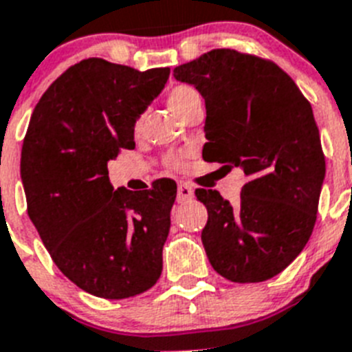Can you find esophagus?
Here are the masks:
<instances>
[{
    "label": "esophagus",
    "mask_w": 352,
    "mask_h": 352,
    "mask_svg": "<svg viewBox=\"0 0 352 352\" xmlns=\"http://www.w3.org/2000/svg\"><path fill=\"white\" fill-rule=\"evenodd\" d=\"M178 203H188L194 199V188L188 183H179L178 185Z\"/></svg>",
    "instance_id": "1"
}]
</instances>
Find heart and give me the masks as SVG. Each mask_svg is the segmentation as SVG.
I'll return each instance as SVG.
<instances>
[{
    "instance_id": "obj_1",
    "label": "heart",
    "mask_w": 352,
    "mask_h": 352,
    "mask_svg": "<svg viewBox=\"0 0 352 352\" xmlns=\"http://www.w3.org/2000/svg\"><path fill=\"white\" fill-rule=\"evenodd\" d=\"M195 96H199V95H197V91L192 88V86L179 84V86H174V88L169 91V95H167V104H169V107L173 109L174 113L179 114V111H182V109L192 100V98H195ZM138 126H139V123H138ZM169 164L174 167H179V164H182V158L174 155V157L169 158Z\"/></svg>"
}]
</instances>
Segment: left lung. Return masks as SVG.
Segmentation results:
<instances>
[{"label": "left lung", "instance_id": "left-lung-1", "mask_svg": "<svg viewBox=\"0 0 352 352\" xmlns=\"http://www.w3.org/2000/svg\"><path fill=\"white\" fill-rule=\"evenodd\" d=\"M173 74L206 104L204 160L241 167L248 178L238 208L217 190H195L208 210V259L231 282L273 278L316 226L326 164L312 107L278 65L232 49H213Z\"/></svg>", "mask_w": 352, "mask_h": 352}]
</instances>
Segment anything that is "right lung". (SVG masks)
<instances>
[{"mask_svg":"<svg viewBox=\"0 0 352 352\" xmlns=\"http://www.w3.org/2000/svg\"><path fill=\"white\" fill-rule=\"evenodd\" d=\"M169 74L89 58L61 74L31 114L21 153L28 214L56 266L93 296L123 300L160 278L176 190L166 179L114 190L107 162L135 146V121Z\"/></svg>","mask_w":352,"mask_h":352,"instance_id":"right-lung-1","label":"right lung"}]
</instances>
